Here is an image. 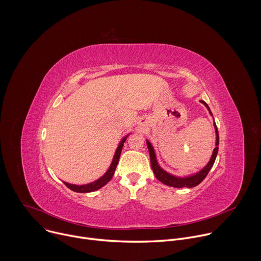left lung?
Returning <instances> with one entry per match:
<instances>
[{
	"mask_svg": "<svg viewBox=\"0 0 261 261\" xmlns=\"http://www.w3.org/2000/svg\"><path fill=\"white\" fill-rule=\"evenodd\" d=\"M201 103H203L206 108L208 109L210 114L212 115V111L208 107V105L204 102V101H200ZM213 116V115H212ZM215 125V129H216V147L214 148V152H213V155L211 157V160L210 162L207 163V165L201 169L198 173L194 174V175H191V176H188V177H176L174 175H171L169 174L168 172H166L165 170H163L157 160H156V155H155V152H154V148L152 146V144L150 143V141L146 140V144H147V148H148V153H150V159H151V166H152V169L154 171V174L155 176L163 184L167 185V186H170V187H174V188H184V187H187V188H192V187H195V186L199 185L204 178L205 176L207 175L208 171L211 170V168L213 167L214 163H215V160H216V157H217V154H218V148H219V134H218V129H217V126L216 124Z\"/></svg>",
	"mask_w": 261,
	"mask_h": 261,
	"instance_id": "1",
	"label": "left lung"
}]
</instances>
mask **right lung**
<instances>
[{
	"label": "right lung",
	"instance_id": "1",
	"mask_svg": "<svg viewBox=\"0 0 261 261\" xmlns=\"http://www.w3.org/2000/svg\"><path fill=\"white\" fill-rule=\"evenodd\" d=\"M127 137H124L122 139V141L120 142L117 151H116V154H115V157L113 159V162H111L108 170L106 171V173L101 176L99 179L93 181V182H90V184H87V185H72V184H68V182H65L64 184L67 186V187L74 191V192H79V193H88V192H93V191H96L100 188H102L104 185H106L110 179L111 177L114 176V173H115V170L117 168V165H118V162H119V159H120V156H121V152H122V148H123V145H124V142L126 141Z\"/></svg>",
	"mask_w": 261,
	"mask_h": 261
}]
</instances>
